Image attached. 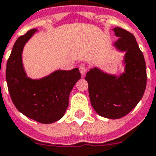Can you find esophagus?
I'll list each match as a JSON object with an SVG mask.
<instances>
[{
	"label": "esophagus",
	"instance_id": "obj_1",
	"mask_svg": "<svg viewBox=\"0 0 156 156\" xmlns=\"http://www.w3.org/2000/svg\"><path fill=\"white\" fill-rule=\"evenodd\" d=\"M78 68H79V71H80V73H82L83 75L87 72V66L85 64H81Z\"/></svg>",
	"mask_w": 156,
	"mask_h": 156
}]
</instances>
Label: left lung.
<instances>
[{
    "mask_svg": "<svg viewBox=\"0 0 156 156\" xmlns=\"http://www.w3.org/2000/svg\"><path fill=\"white\" fill-rule=\"evenodd\" d=\"M113 30L119 37L114 46L126 52L124 73L112 75L96 67L87 73L85 79L88 83L89 97L95 111L102 117L116 119L128 115L141 101L147 76L144 56L135 37L119 27Z\"/></svg>",
    "mask_w": 156,
    "mask_h": 156,
    "instance_id": "left-lung-1",
    "label": "left lung"
}]
</instances>
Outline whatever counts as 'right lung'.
Returning a JSON list of instances; mask_svg holds the SVG:
<instances>
[{
    "mask_svg": "<svg viewBox=\"0 0 156 156\" xmlns=\"http://www.w3.org/2000/svg\"><path fill=\"white\" fill-rule=\"evenodd\" d=\"M36 32L37 29H31L15 41L7 61V86L12 101L20 112L39 123H51L65 115L69 94L81 78V73L75 68L68 71L56 70L40 79L28 78L23 65L22 52Z\"/></svg>",
    "mask_w": 156,
    "mask_h": 156,
    "instance_id": "add662e5",
    "label": "right lung"
}]
</instances>
